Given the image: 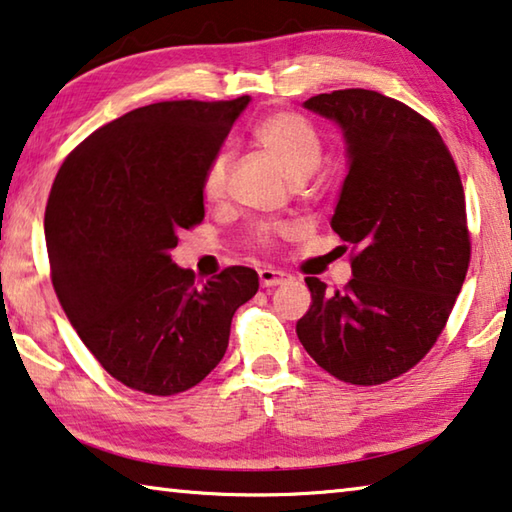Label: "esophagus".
I'll return each mask as SVG.
<instances>
[{"label": "esophagus", "instance_id": "34e87169", "mask_svg": "<svg viewBox=\"0 0 512 512\" xmlns=\"http://www.w3.org/2000/svg\"><path fill=\"white\" fill-rule=\"evenodd\" d=\"M287 280V273L285 271H278V269H259V285L262 287H278L282 282Z\"/></svg>", "mask_w": 512, "mask_h": 512}]
</instances>
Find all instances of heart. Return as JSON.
<instances>
[{"instance_id": "heart-1", "label": "heart", "mask_w": 512, "mask_h": 512, "mask_svg": "<svg viewBox=\"0 0 512 512\" xmlns=\"http://www.w3.org/2000/svg\"><path fill=\"white\" fill-rule=\"evenodd\" d=\"M253 141L280 166L291 182L300 184L321 164L323 143L316 129L294 111H273L253 127ZM230 170V154L218 152L209 159L202 173V196L207 200L223 198ZM294 234V227L285 223L259 225L250 237L255 248H271L280 239Z\"/></svg>"}]
</instances>
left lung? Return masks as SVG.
<instances>
[{
	"instance_id": "8db88e82",
	"label": "left lung",
	"mask_w": 512,
	"mask_h": 512,
	"mask_svg": "<svg viewBox=\"0 0 512 512\" xmlns=\"http://www.w3.org/2000/svg\"><path fill=\"white\" fill-rule=\"evenodd\" d=\"M348 145L332 230L351 243L342 291L305 278L312 305L296 323L310 358L351 385H383L431 351L472 257L465 191L431 120L364 88L314 95Z\"/></svg>"
}]
</instances>
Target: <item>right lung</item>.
I'll return each mask as SVG.
<instances>
[{
    "label": "right lung",
    "instance_id": "obj_1",
    "mask_svg": "<svg viewBox=\"0 0 512 512\" xmlns=\"http://www.w3.org/2000/svg\"><path fill=\"white\" fill-rule=\"evenodd\" d=\"M250 102L170 100L111 120L54 177L45 241L56 298L102 369L173 396L223 360L232 316L259 278L227 266L198 285L170 250L205 218L202 173Z\"/></svg>",
    "mask_w": 512,
    "mask_h": 512
}]
</instances>
